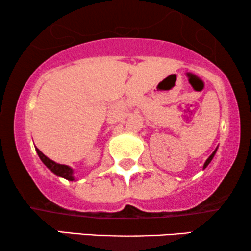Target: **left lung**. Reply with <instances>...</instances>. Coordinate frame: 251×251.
<instances>
[{"instance_id":"obj_1","label":"left lung","mask_w":251,"mask_h":251,"mask_svg":"<svg viewBox=\"0 0 251 251\" xmlns=\"http://www.w3.org/2000/svg\"><path fill=\"white\" fill-rule=\"evenodd\" d=\"M216 151H217V149H216V150H215V151H214V152H212V154H211V155H210V157L208 158V159H206V162H205V163H204V166H203V168H204V169H205V168H206V166H208V165H209V164H210V162H211V160H212V158H214V155H215V153H216Z\"/></svg>"}]
</instances>
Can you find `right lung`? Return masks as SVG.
Here are the masks:
<instances>
[{
	"label": "right lung",
	"mask_w": 251,
	"mask_h": 251,
	"mask_svg": "<svg viewBox=\"0 0 251 251\" xmlns=\"http://www.w3.org/2000/svg\"><path fill=\"white\" fill-rule=\"evenodd\" d=\"M35 150H36L37 154H39L40 159L42 160V163L45 164V165L47 166V168L50 169L53 174L59 176V177L65 178V179H67V180H74L73 169H71L70 166H67V165H63V164H57L55 162H53V160L50 159V158L46 157V155L43 154L39 149H35Z\"/></svg>",
	"instance_id": "add662e5"
}]
</instances>
